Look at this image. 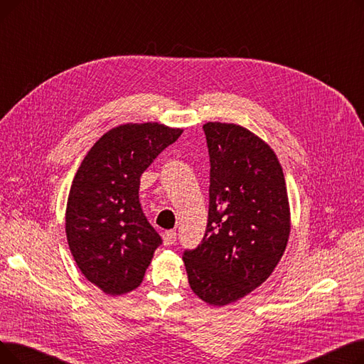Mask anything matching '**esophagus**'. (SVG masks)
<instances>
[{
  "label": "esophagus",
  "instance_id": "obj_1",
  "mask_svg": "<svg viewBox=\"0 0 364 364\" xmlns=\"http://www.w3.org/2000/svg\"><path fill=\"white\" fill-rule=\"evenodd\" d=\"M177 240V233L174 230H169V232H165L164 235V245L165 246H171L174 245Z\"/></svg>",
  "mask_w": 364,
  "mask_h": 364
}]
</instances>
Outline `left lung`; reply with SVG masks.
<instances>
[{"label": "left lung", "instance_id": "8db88e82", "mask_svg": "<svg viewBox=\"0 0 364 364\" xmlns=\"http://www.w3.org/2000/svg\"><path fill=\"white\" fill-rule=\"evenodd\" d=\"M211 159L208 225L183 261L192 291L213 307L269 279L291 235V208L274 150L237 124H203Z\"/></svg>", "mask_w": 364, "mask_h": 364}]
</instances>
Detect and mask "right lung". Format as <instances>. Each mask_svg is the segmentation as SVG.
Listing matches in <instances>:
<instances>
[{
    "mask_svg": "<svg viewBox=\"0 0 364 364\" xmlns=\"http://www.w3.org/2000/svg\"><path fill=\"white\" fill-rule=\"evenodd\" d=\"M181 132L159 122L114 127L76 171L66 203V239L80 272L106 295L137 289L162 243L141 211L140 177Z\"/></svg>",
    "mask_w": 364,
    "mask_h": 364,
    "instance_id": "add662e5",
    "label": "right lung"
}]
</instances>
